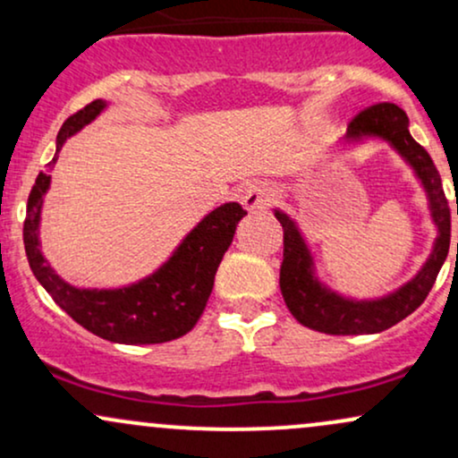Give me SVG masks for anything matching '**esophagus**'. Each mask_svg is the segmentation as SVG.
Returning a JSON list of instances; mask_svg holds the SVG:
<instances>
[{
	"mask_svg": "<svg viewBox=\"0 0 458 458\" xmlns=\"http://www.w3.org/2000/svg\"><path fill=\"white\" fill-rule=\"evenodd\" d=\"M273 202V189L267 182H254L241 196V204L247 213H260Z\"/></svg>",
	"mask_w": 458,
	"mask_h": 458,
	"instance_id": "esophagus-1",
	"label": "esophagus"
}]
</instances>
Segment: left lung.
<instances>
[{
  "mask_svg": "<svg viewBox=\"0 0 458 458\" xmlns=\"http://www.w3.org/2000/svg\"><path fill=\"white\" fill-rule=\"evenodd\" d=\"M368 141H383L411 167L415 181L427 196L430 222L435 225V241L428 259L418 273L394 291L379 297H351L329 286L320 277L317 256L306 234L293 215L273 208L284 228V260L280 269V291L286 308L303 327L329 335L379 334L401 323L420 308L433 288L450 250V208L437 167L428 152L409 133V118L398 105L381 103L361 112L346 129L340 148H357ZM458 215V204H456ZM458 254V243H456Z\"/></svg>",
  "mask_w": 458,
  "mask_h": 458,
  "instance_id": "left-lung-1",
  "label": "left lung"
}]
</instances>
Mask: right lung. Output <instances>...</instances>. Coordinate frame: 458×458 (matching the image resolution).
Listing matches in <instances>:
<instances>
[{
  "mask_svg": "<svg viewBox=\"0 0 458 458\" xmlns=\"http://www.w3.org/2000/svg\"><path fill=\"white\" fill-rule=\"evenodd\" d=\"M107 107L109 103L98 98L62 124L49 167L55 165L66 140L94 123ZM49 189L51 174L40 172L28 198L23 243L36 280L68 317L98 338L118 344L170 343L193 329L211 297L215 273L233 243L236 225L247 215L239 202H225L204 215L174 251L141 280L112 288H86L57 276L40 247V222Z\"/></svg>",
  "mask_w": 458,
  "mask_h": 458,
  "instance_id": "right-lung-1",
  "label": "right lung"
}]
</instances>
